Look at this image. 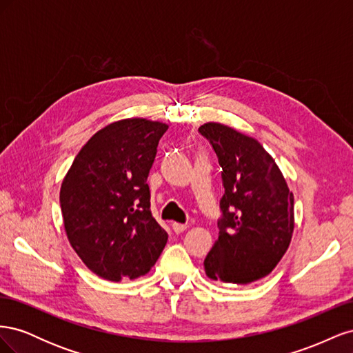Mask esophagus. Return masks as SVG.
Returning <instances> with one entry per match:
<instances>
[{
    "instance_id": "34e87169",
    "label": "esophagus",
    "mask_w": 353,
    "mask_h": 353,
    "mask_svg": "<svg viewBox=\"0 0 353 353\" xmlns=\"http://www.w3.org/2000/svg\"><path fill=\"white\" fill-rule=\"evenodd\" d=\"M172 230H174V232H176V234H181V232H184V231L187 230V225H184V223H178V222H174V223H172Z\"/></svg>"
}]
</instances>
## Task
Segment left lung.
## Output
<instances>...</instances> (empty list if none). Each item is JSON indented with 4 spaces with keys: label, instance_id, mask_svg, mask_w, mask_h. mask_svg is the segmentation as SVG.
I'll return each instance as SVG.
<instances>
[{
    "label": "left lung",
    "instance_id": "obj_1",
    "mask_svg": "<svg viewBox=\"0 0 353 353\" xmlns=\"http://www.w3.org/2000/svg\"><path fill=\"white\" fill-rule=\"evenodd\" d=\"M199 132L212 144L225 188L219 237L205 259L215 281L249 284L281 261L294 228V197L280 168L252 137L209 122Z\"/></svg>",
    "mask_w": 353,
    "mask_h": 353
}]
</instances>
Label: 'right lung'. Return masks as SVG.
Here are the masks:
<instances>
[{
	"label": "right lung",
	"mask_w": 353,
	"mask_h": 353,
	"mask_svg": "<svg viewBox=\"0 0 353 353\" xmlns=\"http://www.w3.org/2000/svg\"><path fill=\"white\" fill-rule=\"evenodd\" d=\"M168 125L132 117L90 138L63 179L60 206L73 250L109 281L152 270L168 232L150 210L147 176Z\"/></svg>",
	"instance_id": "obj_1"
}]
</instances>
